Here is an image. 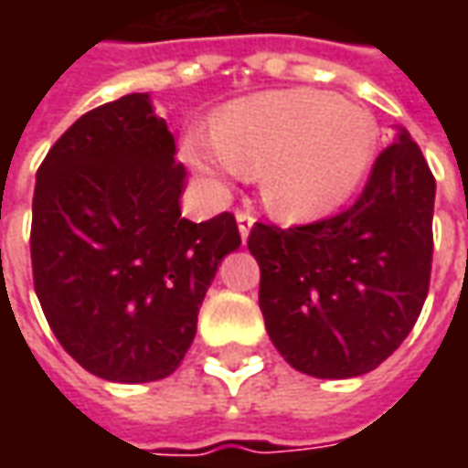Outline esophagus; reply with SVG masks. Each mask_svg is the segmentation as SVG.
<instances>
[{
  "mask_svg": "<svg viewBox=\"0 0 468 468\" xmlns=\"http://www.w3.org/2000/svg\"><path fill=\"white\" fill-rule=\"evenodd\" d=\"M235 220H238V230H240V238H248L250 235V228H253L255 218L250 213H243V210H238L235 213Z\"/></svg>",
  "mask_w": 468,
  "mask_h": 468,
  "instance_id": "esophagus-1",
  "label": "esophagus"
}]
</instances>
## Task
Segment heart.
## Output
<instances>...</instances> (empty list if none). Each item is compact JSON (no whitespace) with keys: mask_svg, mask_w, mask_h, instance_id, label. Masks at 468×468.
<instances>
[{"mask_svg":"<svg viewBox=\"0 0 468 468\" xmlns=\"http://www.w3.org/2000/svg\"><path fill=\"white\" fill-rule=\"evenodd\" d=\"M183 154L213 183L261 169V197L275 218L315 223L371 175L378 124L366 107L325 90H271L228 102L210 137L185 134Z\"/></svg>","mask_w":468,"mask_h":468,"instance_id":"heart-1","label":"heart"}]
</instances>
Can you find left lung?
I'll return each instance as SVG.
<instances>
[{
    "instance_id": "obj_1",
    "label": "left lung",
    "mask_w": 468,
    "mask_h": 468,
    "mask_svg": "<svg viewBox=\"0 0 468 468\" xmlns=\"http://www.w3.org/2000/svg\"><path fill=\"white\" fill-rule=\"evenodd\" d=\"M373 163L361 197L298 228L255 223L265 331L295 371L353 378L411 334L429 293L436 180L411 134Z\"/></svg>"
}]
</instances>
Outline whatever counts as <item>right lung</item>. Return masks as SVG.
<instances>
[{
	"instance_id": "add662e5",
	"label": "right lung",
	"mask_w": 468,
	"mask_h": 468,
	"mask_svg": "<svg viewBox=\"0 0 468 468\" xmlns=\"http://www.w3.org/2000/svg\"><path fill=\"white\" fill-rule=\"evenodd\" d=\"M185 177L147 92L80 117L37 170V298L62 348L105 381L170 376L218 265L240 248L230 213L183 218Z\"/></svg>"
}]
</instances>
